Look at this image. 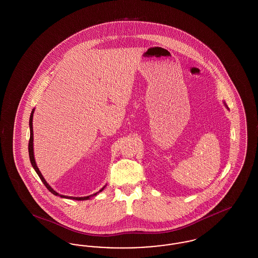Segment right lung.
<instances>
[{"label":"right lung","instance_id":"1","mask_svg":"<svg viewBox=\"0 0 258 258\" xmlns=\"http://www.w3.org/2000/svg\"><path fill=\"white\" fill-rule=\"evenodd\" d=\"M33 114H34V109L32 111V113H31V116H30V121H29V123H30V140H29V156H30V160H31V163H32V165H33V167H34V169L36 170V172L37 173V175H38V177L40 178V180L42 181V183L44 184V185L47 187V189L49 190L50 192H52L54 196H58V197H62V198H70V199H75V200H87V199H90V197H64V196H61V195H59V194H57L51 186H50L49 184H47V182L44 180V178H43V176L41 175V173L39 171V169L37 168V163H36V160H35V158H34V149H33V140H34V136H33ZM103 188L104 187H102L98 192H100L101 190H103ZM94 196H97V194H95Z\"/></svg>","mask_w":258,"mask_h":258}]
</instances>
